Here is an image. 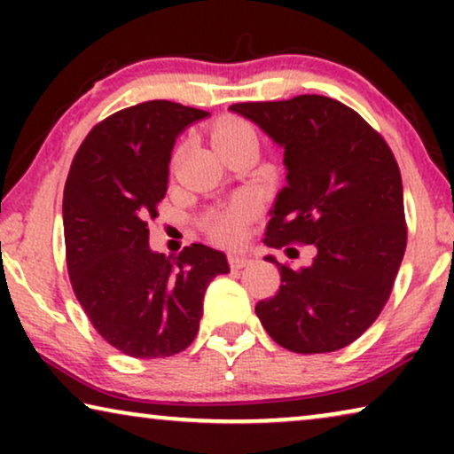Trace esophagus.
Listing matches in <instances>:
<instances>
[{
    "label": "esophagus",
    "mask_w": 454,
    "mask_h": 454,
    "mask_svg": "<svg viewBox=\"0 0 454 454\" xmlns=\"http://www.w3.org/2000/svg\"><path fill=\"white\" fill-rule=\"evenodd\" d=\"M250 262H252V258L244 256V254H231V256H229V264H231L233 270L244 269V266H247Z\"/></svg>",
    "instance_id": "esophagus-1"
}]
</instances>
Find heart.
<instances>
[{
  "instance_id": "b5f03b06",
  "label": "heart",
  "mask_w": 454,
  "mask_h": 454,
  "mask_svg": "<svg viewBox=\"0 0 454 454\" xmlns=\"http://www.w3.org/2000/svg\"><path fill=\"white\" fill-rule=\"evenodd\" d=\"M213 140L216 148L238 145V142H256L250 126H246V123L239 120L221 121L215 129ZM247 219H250V208H247V204H233V207L213 215V219H210V231H213V235L219 241L233 244V241L241 239V235H244Z\"/></svg>"
}]
</instances>
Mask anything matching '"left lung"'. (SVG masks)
<instances>
[{"mask_svg": "<svg viewBox=\"0 0 454 454\" xmlns=\"http://www.w3.org/2000/svg\"><path fill=\"white\" fill-rule=\"evenodd\" d=\"M283 148L287 184L270 208L264 244H312L316 258L281 272L256 316L295 353L343 349L382 312L407 246L403 182L387 142L356 111L322 95L229 107Z\"/></svg>", "mask_w": 454, "mask_h": 454, "instance_id": "8db88e82", "label": "left lung"}]
</instances>
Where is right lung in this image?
Instances as JSON below:
<instances>
[{
  "label": "right lung",
  "instance_id": "1",
  "mask_svg": "<svg viewBox=\"0 0 454 454\" xmlns=\"http://www.w3.org/2000/svg\"><path fill=\"white\" fill-rule=\"evenodd\" d=\"M208 111L148 101L90 129L64 190L67 272L97 333L129 357L154 359L194 340L208 283L227 256L192 244L179 256L148 246V219L167 194L177 136Z\"/></svg>",
  "mask_w": 454,
  "mask_h": 454
}]
</instances>
